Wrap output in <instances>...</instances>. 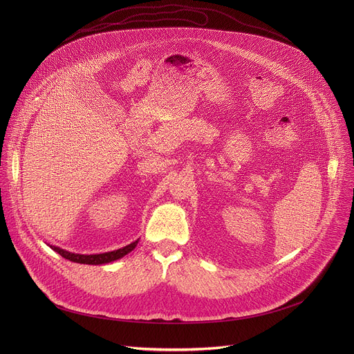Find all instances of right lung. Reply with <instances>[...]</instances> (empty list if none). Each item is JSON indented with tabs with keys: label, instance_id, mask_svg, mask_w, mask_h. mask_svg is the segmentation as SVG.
Listing matches in <instances>:
<instances>
[{
	"label": "right lung",
	"instance_id": "obj_1",
	"mask_svg": "<svg viewBox=\"0 0 354 354\" xmlns=\"http://www.w3.org/2000/svg\"><path fill=\"white\" fill-rule=\"evenodd\" d=\"M138 241L131 242L130 245L120 248L118 250L113 252H106V254H97V255H80V254H71V252H67L64 249H60L57 246H52L53 250H56L57 254H60L63 258L71 261V262H77V263H85V265H104V263H109L113 261H118L120 258H123L124 255H127L129 252H131Z\"/></svg>",
	"mask_w": 354,
	"mask_h": 354
}]
</instances>
